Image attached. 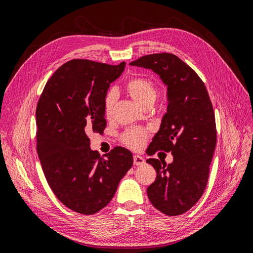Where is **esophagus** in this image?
<instances>
[{"label": "esophagus", "mask_w": 253, "mask_h": 253, "mask_svg": "<svg viewBox=\"0 0 253 253\" xmlns=\"http://www.w3.org/2000/svg\"><path fill=\"white\" fill-rule=\"evenodd\" d=\"M145 162H144V158L139 156V155H135L134 156V165L135 166H141L143 165Z\"/></svg>", "instance_id": "esophagus-1"}]
</instances>
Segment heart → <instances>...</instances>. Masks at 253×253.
I'll list each match as a JSON object with an SVG mask.
<instances>
[{"instance_id":"obj_1","label":"heart","mask_w":253,"mask_h":253,"mask_svg":"<svg viewBox=\"0 0 253 253\" xmlns=\"http://www.w3.org/2000/svg\"><path fill=\"white\" fill-rule=\"evenodd\" d=\"M126 90L134 100L141 106L153 104L157 98V88L155 83L149 78L135 77L126 83ZM118 93L115 88H111L105 94L103 101V111L105 117L110 118L113 115L115 103L117 101ZM149 137L144 128L135 127L128 129L122 136L125 144L131 149L138 150L142 148Z\"/></svg>"}]
</instances>
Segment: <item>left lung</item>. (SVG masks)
Returning <instances> with one entry per match:
<instances>
[{
    "instance_id": "8db88e82",
    "label": "left lung",
    "mask_w": 253,
    "mask_h": 253,
    "mask_svg": "<svg viewBox=\"0 0 253 253\" xmlns=\"http://www.w3.org/2000/svg\"><path fill=\"white\" fill-rule=\"evenodd\" d=\"M129 64L152 70L168 86L167 113L147 153L171 152L173 162L147 160L157 173L147 192L157 210L169 216L179 215L198 202L208 182L216 144L210 97L198 75L172 53H152Z\"/></svg>"
}]
</instances>
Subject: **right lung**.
Here are the masks:
<instances>
[{
	"label": "right lung",
	"instance_id": "obj_1",
	"mask_svg": "<svg viewBox=\"0 0 253 253\" xmlns=\"http://www.w3.org/2000/svg\"><path fill=\"white\" fill-rule=\"evenodd\" d=\"M119 65L75 59L53 73L36 110L37 152L52 192L67 208L95 214L114 197L133 166L131 151L114 148L100 158L88 136L106 126L103 101Z\"/></svg>",
	"mask_w": 253,
	"mask_h": 253
}]
</instances>
